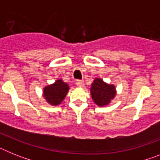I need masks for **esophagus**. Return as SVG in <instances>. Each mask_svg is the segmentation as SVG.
<instances>
[{
	"mask_svg": "<svg viewBox=\"0 0 160 160\" xmlns=\"http://www.w3.org/2000/svg\"><path fill=\"white\" fill-rule=\"evenodd\" d=\"M76 85L78 87H84V81H82V80H78Z\"/></svg>",
	"mask_w": 160,
	"mask_h": 160,
	"instance_id": "1",
	"label": "esophagus"
}]
</instances>
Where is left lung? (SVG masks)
<instances>
[{
	"mask_svg": "<svg viewBox=\"0 0 160 160\" xmlns=\"http://www.w3.org/2000/svg\"><path fill=\"white\" fill-rule=\"evenodd\" d=\"M91 97L96 105L105 107L111 102L116 94V90L114 85L107 84L101 78H95L90 88Z\"/></svg>",
	"mask_w": 160,
	"mask_h": 160,
	"instance_id": "1",
	"label": "left lung"
}]
</instances>
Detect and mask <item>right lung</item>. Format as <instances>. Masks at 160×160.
<instances>
[{"mask_svg":"<svg viewBox=\"0 0 160 160\" xmlns=\"http://www.w3.org/2000/svg\"><path fill=\"white\" fill-rule=\"evenodd\" d=\"M70 87L62 79H58L53 84L43 89V96L48 103L52 106L59 105L66 96Z\"/></svg>","mask_w":160,"mask_h":160,"instance_id":"right-lung-1","label":"right lung"}]
</instances>
